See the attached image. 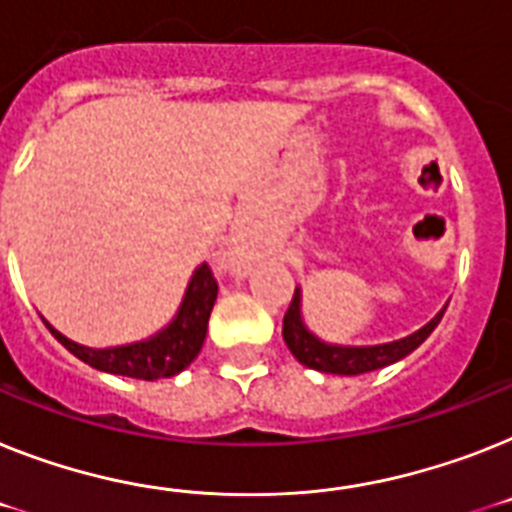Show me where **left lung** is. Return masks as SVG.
I'll list each match as a JSON object with an SVG mask.
<instances>
[{
	"mask_svg": "<svg viewBox=\"0 0 512 512\" xmlns=\"http://www.w3.org/2000/svg\"><path fill=\"white\" fill-rule=\"evenodd\" d=\"M442 315H445V309H440L424 328L401 338V341L380 343V346H336V343H325L315 333H309L302 320V294L296 289L294 299L283 315V341L304 367L325 372V375H364V372L388 367V364L398 362L414 349H419L429 338V333L437 328Z\"/></svg>",
	"mask_w": 512,
	"mask_h": 512,
	"instance_id": "8db88e82",
	"label": "left lung"
}]
</instances>
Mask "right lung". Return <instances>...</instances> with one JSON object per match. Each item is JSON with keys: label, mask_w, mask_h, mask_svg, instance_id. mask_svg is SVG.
<instances>
[{"label": "right lung", "mask_w": 512, "mask_h": 512, "mask_svg": "<svg viewBox=\"0 0 512 512\" xmlns=\"http://www.w3.org/2000/svg\"><path fill=\"white\" fill-rule=\"evenodd\" d=\"M216 296L218 283L213 278V270L203 263L195 270L190 286L184 291L182 307L161 333L145 338V341L127 343V346H114V349L80 346L51 328L49 322H44L51 330V336L57 338L64 349L93 369H101L109 375L135 377V380H161V377L179 375L182 369L195 362V356L203 349L210 309L216 304Z\"/></svg>", "instance_id": "1"}]
</instances>
